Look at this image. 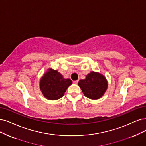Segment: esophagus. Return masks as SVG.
I'll list each match as a JSON object with an SVG mask.
<instances>
[{
    "mask_svg": "<svg viewBox=\"0 0 146 146\" xmlns=\"http://www.w3.org/2000/svg\"><path fill=\"white\" fill-rule=\"evenodd\" d=\"M78 82V80H74V81H73V83L74 84H77Z\"/></svg>",
    "mask_w": 146,
    "mask_h": 146,
    "instance_id": "1",
    "label": "esophagus"
}]
</instances>
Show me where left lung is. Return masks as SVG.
Segmentation results:
<instances>
[{"instance_id": "1", "label": "left lung", "mask_w": 146, "mask_h": 146, "mask_svg": "<svg viewBox=\"0 0 146 146\" xmlns=\"http://www.w3.org/2000/svg\"><path fill=\"white\" fill-rule=\"evenodd\" d=\"M78 85L82 90L85 96L96 100L104 96L108 88V81L106 78L100 73L91 72L85 79H80Z\"/></svg>"}]
</instances>
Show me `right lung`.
<instances>
[{"label": "right lung", "mask_w": 146, "mask_h": 146, "mask_svg": "<svg viewBox=\"0 0 146 146\" xmlns=\"http://www.w3.org/2000/svg\"><path fill=\"white\" fill-rule=\"evenodd\" d=\"M72 84L70 79L64 78L58 70L49 68L40 80V89L44 98L55 100L64 96L67 88Z\"/></svg>", "instance_id": "obj_1"}]
</instances>
